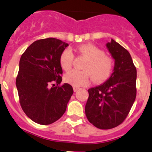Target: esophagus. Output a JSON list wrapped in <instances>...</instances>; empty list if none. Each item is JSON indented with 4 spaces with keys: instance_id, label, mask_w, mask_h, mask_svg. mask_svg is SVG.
Segmentation results:
<instances>
[{
    "instance_id": "esophagus-1",
    "label": "esophagus",
    "mask_w": 152,
    "mask_h": 152,
    "mask_svg": "<svg viewBox=\"0 0 152 152\" xmlns=\"http://www.w3.org/2000/svg\"><path fill=\"white\" fill-rule=\"evenodd\" d=\"M79 89V88H77V87H73V91H74V92L77 91Z\"/></svg>"
}]
</instances>
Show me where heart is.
<instances>
[{
	"instance_id": "1",
	"label": "heart",
	"mask_w": 152,
	"mask_h": 152,
	"mask_svg": "<svg viewBox=\"0 0 152 152\" xmlns=\"http://www.w3.org/2000/svg\"><path fill=\"white\" fill-rule=\"evenodd\" d=\"M77 51L87 58L82 67L85 70H73L67 73L64 76L66 82L74 87H80L89 83L91 76L97 82L106 80L109 77L113 68V61L104 55V51L92 45H80ZM73 60V52L66 49L60 56V64L64 70H69Z\"/></svg>"
}]
</instances>
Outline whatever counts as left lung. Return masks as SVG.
<instances>
[{"label":"left lung","instance_id":"obj_1","mask_svg":"<svg viewBox=\"0 0 152 152\" xmlns=\"http://www.w3.org/2000/svg\"><path fill=\"white\" fill-rule=\"evenodd\" d=\"M106 48L114 59L109 79L88 90L85 114L88 121L100 129H110L121 124L136 98L137 70L130 53L111 39Z\"/></svg>","mask_w":152,"mask_h":152}]
</instances>
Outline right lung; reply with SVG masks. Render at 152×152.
<instances>
[{
	"instance_id": "right-lung-1",
	"label": "right lung",
	"mask_w": 152,
	"mask_h": 152,
	"mask_svg": "<svg viewBox=\"0 0 152 152\" xmlns=\"http://www.w3.org/2000/svg\"><path fill=\"white\" fill-rule=\"evenodd\" d=\"M67 46L54 38L41 39L29 46L20 57L16 78L20 106L38 124H52L61 118L73 94L69 84L58 86L62 81L60 56Z\"/></svg>"
}]
</instances>
